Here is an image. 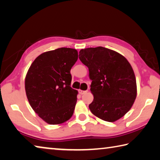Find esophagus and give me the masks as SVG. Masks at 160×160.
<instances>
[{
  "mask_svg": "<svg viewBox=\"0 0 160 160\" xmlns=\"http://www.w3.org/2000/svg\"><path fill=\"white\" fill-rule=\"evenodd\" d=\"M88 92V90H85V91H83V90H81V89H79V93L80 94H86L87 92Z\"/></svg>",
  "mask_w": 160,
  "mask_h": 160,
  "instance_id": "esophagus-1",
  "label": "esophagus"
}]
</instances>
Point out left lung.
I'll use <instances>...</instances> for the list:
<instances>
[{"mask_svg": "<svg viewBox=\"0 0 160 160\" xmlns=\"http://www.w3.org/2000/svg\"><path fill=\"white\" fill-rule=\"evenodd\" d=\"M79 59L89 68L94 100L91 112L104 121L119 120L132 108L136 97V81L132 66L122 55L97 47L81 50Z\"/></svg>", "mask_w": 160, "mask_h": 160, "instance_id": "obj_1", "label": "left lung"}]
</instances>
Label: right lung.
<instances>
[{"label": "right lung", "mask_w": 160, "mask_h": 160, "mask_svg": "<svg viewBox=\"0 0 160 160\" xmlns=\"http://www.w3.org/2000/svg\"><path fill=\"white\" fill-rule=\"evenodd\" d=\"M78 57L75 49L61 48L44 52L32 63L25 78V90L31 108L50 124L68 120L77 101L71 88V69Z\"/></svg>", "instance_id": "1"}]
</instances>
